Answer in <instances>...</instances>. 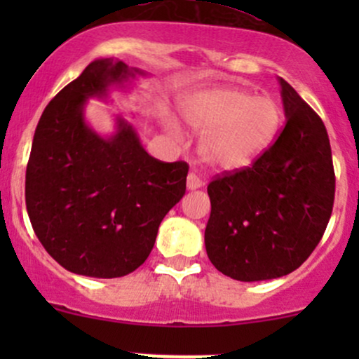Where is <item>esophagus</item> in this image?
<instances>
[{
    "mask_svg": "<svg viewBox=\"0 0 359 359\" xmlns=\"http://www.w3.org/2000/svg\"><path fill=\"white\" fill-rule=\"evenodd\" d=\"M203 185H204V182L196 174H192V172H191V174L187 175V189H189V191H196V189H201Z\"/></svg>",
    "mask_w": 359,
    "mask_h": 359,
    "instance_id": "1",
    "label": "esophagus"
}]
</instances>
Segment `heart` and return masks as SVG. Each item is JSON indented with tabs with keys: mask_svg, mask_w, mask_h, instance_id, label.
<instances>
[{
	"mask_svg": "<svg viewBox=\"0 0 359 359\" xmlns=\"http://www.w3.org/2000/svg\"><path fill=\"white\" fill-rule=\"evenodd\" d=\"M184 121L196 133H204L199 155L205 165L234 172L257 162L277 133L278 108L269 97H251L234 88L201 89L180 104ZM172 135L179 133L168 123Z\"/></svg>",
	"mask_w": 359,
	"mask_h": 359,
	"instance_id": "1",
	"label": "heart"
}]
</instances>
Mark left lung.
I'll return each mask as SVG.
<instances>
[{
  "label": "left lung",
  "mask_w": 359,
  "mask_h": 359,
  "mask_svg": "<svg viewBox=\"0 0 359 359\" xmlns=\"http://www.w3.org/2000/svg\"><path fill=\"white\" fill-rule=\"evenodd\" d=\"M285 126L253 165L208 185V257L240 282L283 277L319 245L334 204L336 177L323 119L282 77Z\"/></svg>",
  "instance_id": "left-lung-1"
}]
</instances>
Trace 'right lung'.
I'll return each mask as SVG.
<instances>
[{
	"label": "right lung",
	"mask_w": 359,
	"mask_h": 359,
	"mask_svg": "<svg viewBox=\"0 0 359 359\" xmlns=\"http://www.w3.org/2000/svg\"><path fill=\"white\" fill-rule=\"evenodd\" d=\"M145 76L125 62L97 59L48 102L36 125L25 179L34 231L72 273L125 277L155 245L165 214L182 199L189 165L147 154L131 123L116 116L111 137L86 123L89 97Z\"/></svg>",
	"instance_id": "1"
}]
</instances>
